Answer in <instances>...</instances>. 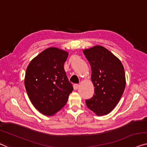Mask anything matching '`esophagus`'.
Returning <instances> with one entry per match:
<instances>
[{"label": "esophagus", "instance_id": "1", "mask_svg": "<svg viewBox=\"0 0 147 147\" xmlns=\"http://www.w3.org/2000/svg\"><path fill=\"white\" fill-rule=\"evenodd\" d=\"M73 88H74V90H78V88H79V85H78V84H74Z\"/></svg>", "mask_w": 147, "mask_h": 147}]
</instances>
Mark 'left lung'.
<instances>
[{"label": "left lung", "mask_w": 147, "mask_h": 147, "mask_svg": "<svg viewBox=\"0 0 147 147\" xmlns=\"http://www.w3.org/2000/svg\"><path fill=\"white\" fill-rule=\"evenodd\" d=\"M91 66L94 94L86 100L88 108L97 115L108 114L121 99L126 80L124 68L117 57L102 45L83 50Z\"/></svg>", "instance_id": "8db88e82"}]
</instances>
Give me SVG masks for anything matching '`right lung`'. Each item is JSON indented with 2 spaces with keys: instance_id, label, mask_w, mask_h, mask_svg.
<instances>
[{
  "instance_id": "right-lung-1",
  "label": "right lung",
  "mask_w": 147,
  "mask_h": 147,
  "mask_svg": "<svg viewBox=\"0 0 147 147\" xmlns=\"http://www.w3.org/2000/svg\"><path fill=\"white\" fill-rule=\"evenodd\" d=\"M69 53L49 47L34 57L26 69L24 84L36 109L51 116L62 109L73 90L64 70Z\"/></svg>"
}]
</instances>
